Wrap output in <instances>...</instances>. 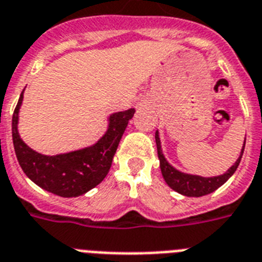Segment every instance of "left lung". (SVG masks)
Masks as SVG:
<instances>
[{"mask_svg": "<svg viewBox=\"0 0 262 262\" xmlns=\"http://www.w3.org/2000/svg\"><path fill=\"white\" fill-rule=\"evenodd\" d=\"M156 142L157 151H158V158H160L161 171H162V176H164L166 184L171 188V189H174L176 192H179V193L184 194V196H189V198H200V196L211 193V192L216 190L219 187H222V185L234 174V171L237 170V167L238 165H239L241 158H242V154H244L245 150L244 143V147H242L239 158H238L237 162H235L233 166L230 167L229 170L226 171L225 174L206 179V177H200V176L185 174V173H181V171L176 170L174 167L170 166V165L167 164V161L165 160L164 154H162V150H161V142L160 137H158V133H156Z\"/></svg>", "mask_w": 262, "mask_h": 262, "instance_id": "8db88e82", "label": "left lung"}]
</instances>
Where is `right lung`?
<instances>
[{
  "instance_id": "right-lung-1",
  "label": "right lung",
  "mask_w": 262,
  "mask_h": 262,
  "mask_svg": "<svg viewBox=\"0 0 262 262\" xmlns=\"http://www.w3.org/2000/svg\"><path fill=\"white\" fill-rule=\"evenodd\" d=\"M21 102L23 93L12 118V138L18 164L36 185L62 198L86 193L105 179L125 127L135 114V110H128L112 115L108 131L95 146L48 157L33 151L18 135V110Z\"/></svg>"
}]
</instances>
